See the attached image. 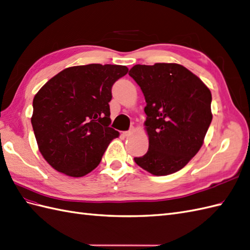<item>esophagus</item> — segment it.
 Instances as JSON below:
<instances>
[{"mask_svg":"<svg viewBox=\"0 0 250 250\" xmlns=\"http://www.w3.org/2000/svg\"><path fill=\"white\" fill-rule=\"evenodd\" d=\"M131 132H132V130H127V131H123L122 135H123V137H129L131 135Z\"/></svg>","mask_w":250,"mask_h":250,"instance_id":"obj_1","label":"esophagus"}]
</instances>
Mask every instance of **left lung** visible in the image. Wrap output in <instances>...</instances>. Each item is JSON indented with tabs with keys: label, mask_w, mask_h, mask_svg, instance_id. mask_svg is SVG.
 Wrapping results in <instances>:
<instances>
[{
	"label": "left lung",
	"mask_w": 250,
	"mask_h": 250,
	"mask_svg": "<svg viewBox=\"0 0 250 250\" xmlns=\"http://www.w3.org/2000/svg\"><path fill=\"white\" fill-rule=\"evenodd\" d=\"M129 75L145 97L148 150L140 167L167 176L186 167L202 147L212 121L209 88L178 63L136 64Z\"/></svg>",
	"instance_id": "8db88e82"
}]
</instances>
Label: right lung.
Masks as SVG:
<instances>
[{
	"label": "right lung",
	"mask_w": 250,
	"mask_h": 250,
	"mask_svg": "<svg viewBox=\"0 0 250 250\" xmlns=\"http://www.w3.org/2000/svg\"><path fill=\"white\" fill-rule=\"evenodd\" d=\"M125 65L70 66L52 77L33 101L32 125L38 148L56 171L83 177L99 166L119 131L109 124L111 88Z\"/></svg>",
	"instance_id": "add662e5"
}]
</instances>
